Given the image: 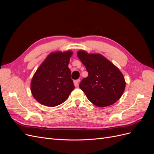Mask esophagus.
Segmentation results:
<instances>
[{
	"label": "esophagus",
	"mask_w": 154,
	"mask_h": 154,
	"mask_svg": "<svg viewBox=\"0 0 154 154\" xmlns=\"http://www.w3.org/2000/svg\"><path fill=\"white\" fill-rule=\"evenodd\" d=\"M80 79H78V80H74V86H75V87H78V85H79V82H80Z\"/></svg>",
	"instance_id": "34e87169"
}]
</instances>
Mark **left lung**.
<instances>
[{
	"instance_id": "1",
	"label": "left lung",
	"mask_w": 154,
	"mask_h": 154,
	"mask_svg": "<svg viewBox=\"0 0 154 154\" xmlns=\"http://www.w3.org/2000/svg\"><path fill=\"white\" fill-rule=\"evenodd\" d=\"M78 57L88 72V76L79 85L88 100L100 107L114 104L125 88V78L119 69L101 54L80 51Z\"/></svg>"
}]
</instances>
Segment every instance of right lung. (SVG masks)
<instances>
[{
  "label": "right lung",
  "instance_id": "1",
  "mask_svg": "<svg viewBox=\"0 0 154 154\" xmlns=\"http://www.w3.org/2000/svg\"><path fill=\"white\" fill-rule=\"evenodd\" d=\"M72 52L51 53L37 69L31 83L32 94L39 103L55 106L63 103L74 88L68 67Z\"/></svg>",
  "mask_w": 154,
  "mask_h": 154
}]
</instances>
